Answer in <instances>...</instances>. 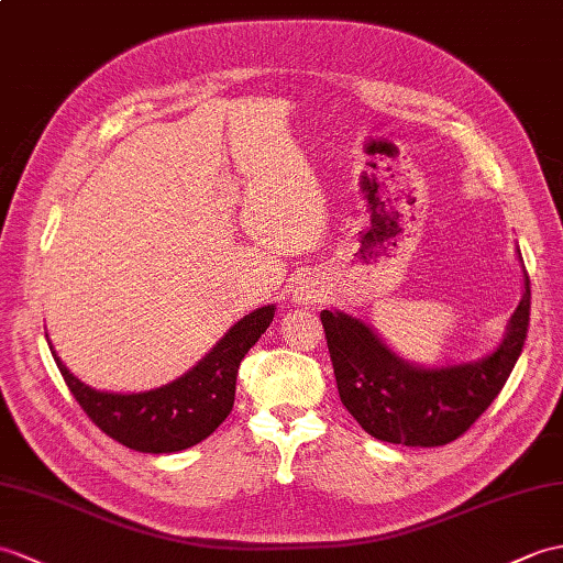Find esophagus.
<instances>
[{
	"label": "esophagus",
	"mask_w": 563,
	"mask_h": 563,
	"mask_svg": "<svg viewBox=\"0 0 563 563\" xmlns=\"http://www.w3.org/2000/svg\"><path fill=\"white\" fill-rule=\"evenodd\" d=\"M297 295V299H299V302H317V299L321 297V290H319V287L317 285H305V287H299V290L295 292Z\"/></svg>",
	"instance_id": "esophagus-1"
}]
</instances>
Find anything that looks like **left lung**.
Returning <instances> with one entry per match:
<instances>
[{
  "label": "left lung",
  "mask_w": 563,
  "mask_h": 563,
  "mask_svg": "<svg viewBox=\"0 0 563 563\" xmlns=\"http://www.w3.org/2000/svg\"><path fill=\"white\" fill-rule=\"evenodd\" d=\"M338 394L360 427L378 441L446 446L463 437L501 394L526 345L530 278L499 350L446 369H420L396 357L360 319L321 311Z\"/></svg>",
  "instance_id": "1"
}]
</instances>
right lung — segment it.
<instances>
[{
  "label": "right lung",
  "instance_id": "add662e5",
  "mask_svg": "<svg viewBox=\"0 0 563 563\" xmlns=\"http://www.w3.org/2000/svg\"><path fill=\"white\" fill-rule=\"evenodd\" d=\"M273 321V307H261L238 321L225 338L177 382L148 394H100L81 384L52 352L71 396L100 431L141 453H175L208 439L234 405L238 372Z\"/></svg>",
  "mask_w": 563,
  "mask_h": 563
}]
</instances>
